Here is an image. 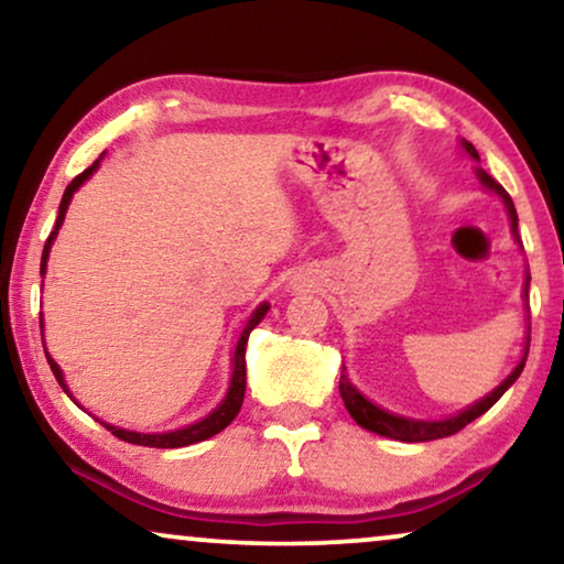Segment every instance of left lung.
Returning a JSON list of instances; mask_svg holds the SVG:
<instances>
[{"label": "left lung", "mask_w": 564, "mask_h": 564, "mask_svg": "<svg viewBox=\"0 0 564 564\" xmlns=\"http://www.w3.org/2000/svg\"><path fill=\"white\" fill-rule=\"evenodd\" d=\"M462 145H465V151L469 153V156L480 161V156H477V151H475L473 143L462 141ZM477 180H480L485 187H488L490 192H496V195L503 199V205H506V210H508V218H511L513 238H516V243H521V238H519V215H516V207H513L511 195H508V192L500 187V184L492 180V176L485 172V169H477ZM529 282H531V276L527 272V282H523V300H529ZM529 330H531V326H529ZM527 357H529V338H527V349H523V357L519 361V367H516L513 372L508 375L506 380L500 382L498 388L490 392L488 398L477 400V403L469 405L467 411H462V413L454 415V419H446V421H413V419H403V415H392L388 411H382V408H377L375 403H369V400L361 395L357 388H354V384L349 382V377H346L344 372H341V382H338V390H341L346 411L351 413V419L357 421L361 429L375 431V434L388 436V438H398V442H431V438H444V436L457 434V431L465 429L467 423H473L475 419H480L485 411H490V408L500 400V395H503V392L511 388L516 380H519V375L523 372V365H527Z\"/></svg>", "instance_id": "1"}]
</instances>
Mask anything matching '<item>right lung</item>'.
<instances>
[{"label":"right lung","instance_id":"1","mask_svg":"<svg viewBox=\"0 0 564 564\" xmlns=\"http://www.w3.org/2000/svg\"><path fill=\"white\" fill-rule=\"evenodd\" d=\"M99 159H102V156H99ZM99 159H97L95 164H91L89 169H84V172H82L79 176H74L72 184H68L66 192H64V197H61V205H58V218H56V228L51 230L48 241H45V246H43L41 274H45V261H48L51 243H53V238H56V234H58L61 223H64V218H66L68 203H72L74 192L79 189L82 184L87 182L89 176L97 172ZM267 311H269V305H267V303H261V305L257 307V311H253L251 321L246 323L243 334H241V338H238V344H236V354H234V377H230V388H228V392H226V398H223V403H220L218 408H215V411H213L210 415H205L203 421L192 423V426H184V429L169 431V434H135V431H126V429L110 426V423H105V421H99V423H102V426H105L107 431H112V436L122 438V442H128V444H138V446H156V449H180V446H189V444L205 442V438H210V436H215V434H220V431L226 429L228 423L236 419L238 411H241V405H243V395H246V357H243V354H246V341H249V334H251L253 328L259 326L261 318H264V315H267ZM41 326H43V321H41ZM45 357H48V365H51V369H53V375H56L58 384H61V388H64L66 395L72 398V392H68V388H66L64 375H61L58 365H56V361L51 359V354H48V351H45ZM72 400H74V398H72Z\"/></svg>","mask_w":564,"mask_h":564}]
</instances>
